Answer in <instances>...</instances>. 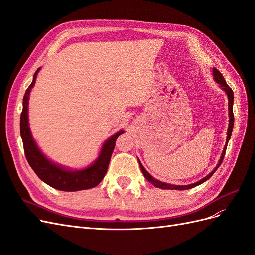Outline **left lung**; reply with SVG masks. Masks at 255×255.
<instances>
[{"label":"left lung","instance_id":"left-lung-1","mask_svg":"<svg viewBox=\"0 0 255 255\" xmlns=\"http://www.w3.org/2000/svg\"><path fill=\"white\" fill-rule=\"evenodd\" d=\"M213 74H214V79H215V81L217 82L218 84H220V86L222 87V89L227 92L228 99H229V116H230V123H229V128H228L227 144H226V148H225V150H223V152H222V154H221V157H220L219 163H218L217 167H216L210 174H208L207 176H205L204 179H202L201 181H199V182H197V183H195V184L184 185V186H180V185H170V184L163 183V182H160V181H157V180H155V179H153V177H152L148 172L145 171V169L142 167V165L140 164V161H139V166H140V169H141V171H142V173H143L144 177H145V179L148 180L150 183H152V184L154 185V186L157 187V188H161V189H177V190H186V189H190V188H192V187H196V186H198V185L202 184L203 182H205V181H207L208 179H210V177L215 173V171L217 170L218 167L221 165L223 158H225V154H226V150H227V145H228L229 139L231 138V135H232L233 125H234V115H233V101H234V95H233V90L229 87V85L227 84V82H226L225 78H223L222 74L220 73V71H219V70H217V69L214 68V69H213Z\"/></svg>","mask_w":255,"mask_h":255}]
</instances>
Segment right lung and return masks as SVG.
<instances>
[{
	"instance_id": "1",
	"label": "right lung",
	"mask_w": 255,
	"mask_h": 255,
	"mask_svg": "<svg viewBox=\"0 0 255 255\" xmlns=\"http://www.w3.org/2000/svg\"><path fill=\"white\" fill-rule=\"evenodd\" d=\"M38 71H39V68L37 69V71L34 74L33 82L29 85L24 94V98H23V110L20 117V134L22 137L23 148H24L27 163L32 167L34 172L41 181L55 189L63 191H78L96 187L103 180V177L106 174L116 140L123 133V130H120L117 134L112 136L104 143L99 158L90 167L84 169V170H66L64 168L51 163L50 160L47 159V157L43 156L40 150L37 148L28 128V97L30 89L33 88L35 84Z\"/></svg>"
}]
</instances>
